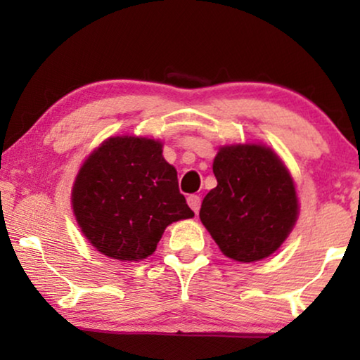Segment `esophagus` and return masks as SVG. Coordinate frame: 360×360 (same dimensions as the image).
I'll return each mask as SVG.
<instances>
[{
  "label": "esophagus",
  "mask_w": 360,
  "mask_h": 360,
  "mask_svg": "<svg viewBox=\"0 0 360 360\" xmlns=\"http://www.w3.org/2000/svg\"><path fill=\"white\" fill-rule=\"evenodd\" d=\"M186 201H188V206L191 210L195 211V213H198L200 211V206H201V198L198 195H190L188 198H186Z\"/></svg>",
  "instance_id": "obj_1"
}]
</instances>
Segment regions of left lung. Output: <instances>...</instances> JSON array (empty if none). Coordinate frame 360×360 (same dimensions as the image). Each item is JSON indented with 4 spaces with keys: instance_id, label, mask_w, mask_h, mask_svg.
Here are the masks:
<instances>
[{
    "instance_id": "obj_1",
    "label": "left lung",
    "mask_w": 360,
    "mask_h": 360,
    "mask_svg": "<svg viewBox=\"0 0 360 360\" xmlns=\"http://www.w3.org/2000/svg\"><path fill=\"white\" fill-rule=\"evenodd\" d=\"M216 188L200 219L226 257L255 262L274 254L292 233L298 198L280 157L262 144L223 146L213 162Z\"/></svg>"
}]
</instances>
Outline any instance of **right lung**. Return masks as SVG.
Instances as JSON below:
<instances>
[{
    "mask_svg": "<svg viewBox=\"0 0 360 360\" xmlns=\"http://www.w3.org/2000/svg\"><path fill=\"white\" fill-rule=\"evenodd\" d=\"M72 208L93 248L124 262L149 257L167 226L195 216L162 142L136 136L110 137L91 152L73 184Z\"/></svg>",
    "mask_w": 360,
    "mask_h": 360,
    "instance_id": "obj_1",
    "label": "right lung"
}]
</instances>
